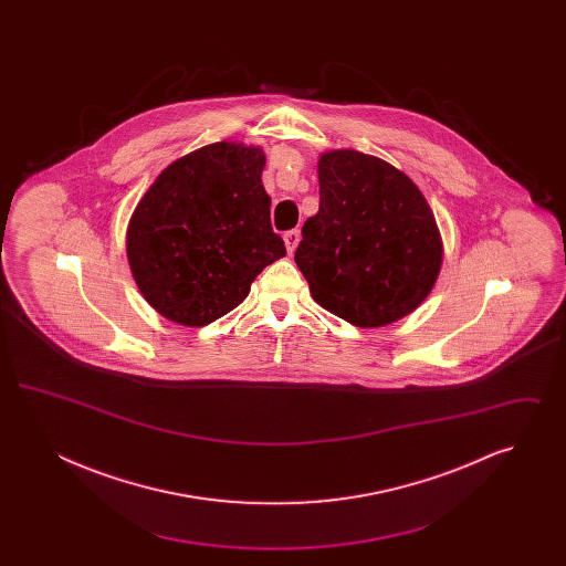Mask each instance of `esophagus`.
I'll return each instance as SVG.
<instances>
[{
  "label": "esophagus",
  "instance_id": "1",
  "mask_svg": "<svg viewBox=\"0 0 566 566\" xmlns=\"http://www.w3.org/2000/svg\"><path fill=\"white\" fill-rule=\"evenodd\" d=\"M298 240H301V233L293 229V231H286L284 233V243H286V250H289V254H293L296 250V245H298Z\"/></svg>",
  "mask_w": 566,
  "mask_h": 566
}]
</instances>
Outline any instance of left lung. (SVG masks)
Segmentation results:
<instances>
[{
    "label": "left lung",
    "instance_id": "1",
    "mask_svg": "<svg viewBox=\"0 0 566 566\" xmlns=\"http://www.w3.org/2000/svg\"><path fill=\"white\" fill-rule=\"evenodd\" d=\"M318 182L321 210L295 252L314 301L363 328L401 321L441 271L429 201L401 169L350 148L321 155Z\"/></svg>",
    "mask_w": 566,
    "mask_h": 566
}]
</instances>
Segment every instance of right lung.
Masks as SVG:
<instances>
[{
  "mask_svg": "<svg viewBox=\"0 0 566 566\" xmlns=\"http://www.w3.org/2000/svg\"><path fill=\"white\" fill-rule=\"evenodd\" d=\"M259 146L216 142L167 165L127 227L135 284L163 318L206 326L286 254L273 233Z\"/></svg>",
  "mask_w": 566,
  "mask_h": 566,
  "instance_id": "right-lung-1",
  "label": "right lung"
}]
</instances>
